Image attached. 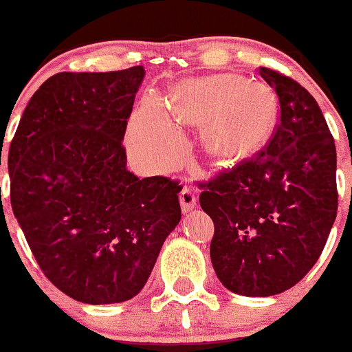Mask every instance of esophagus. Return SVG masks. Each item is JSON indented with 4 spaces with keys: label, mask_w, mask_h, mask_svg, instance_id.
Wrapping results in <instances>:
<instances>
[{
    "label": "esophagus",
    "mask_w": 352,
    "mask_h": 352,
    "mask_svg": "<svg viewBox=\"0 0 352 352\" xmlns=\"http://www.w3.org/2000/svg\"><path fill=\"white\" fill-rule=\"evenodd\" d=\"M179 201L183 212H190L195 207V204H197V195H195V191L190 186H183L179 193Z\"/></svg>",
    "instance_id": "34e87169"
}]
</instances>
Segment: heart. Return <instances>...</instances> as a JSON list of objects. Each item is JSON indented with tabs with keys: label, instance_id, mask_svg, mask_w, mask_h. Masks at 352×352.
I'll return each mask as SVG.
<instances>
[{
	"label": "heart",
	"instance_id": "b5f03b06",
	"mask_svg": "<svg viewBox=\"0 0 352 352\" xmlns=\"http://www.w3.org/2000/svg\"><path fill=\"white\" fill-rule=\"evenodd\" d=\"M173 116L205 126V142L221 157L243 155L262 144L277 120V102L265 85L236 75H217L184 82L175 90L169 109L152 96L131 120L130 147L147 164H164L179 148Z\"/></svg>",
	"mask_w": 352,
	"mask_h": 352
}]
</instances>
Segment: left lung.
I'll list each match as a JSON object with an SVG mask.
<instances>
[{
	"label": "left lung",
	"mask_w": 352,
	"mask_h": 352,
	"mask_svg": "<svg viewBox=\"0 0 352 352\" xmlns=\"http://www.w3.org/2000/svg\"><path fill=\"white\" fill-rule=\"evenodd\" d=\"M279 100V123L258 152L200 183L214 221L210 258L241 296L291 289L322 255L337 215V154L322 109L291 76L258 68Z\"/></svg>",
	"instance_id": "1"
}]
</instances>
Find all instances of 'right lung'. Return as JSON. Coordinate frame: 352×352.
Segmentation results:
<instances>
[{"instance_id":"right-lung-1","label":"right lung","mask_w":352,"mask_h":352,"mask_svg":"<svg viewBox=\"0 0 352 352\" xmlns=\"http://www.w3.org/2000/svg\"><path fill=\"white\" fill-rule=\"evenodd\" d=\"M144 68L56 73L8 152L12 208L44 276L89 305L142 291L181 219L179 181L137 177L123 137Z\"/></svg>"}]
</instances>
